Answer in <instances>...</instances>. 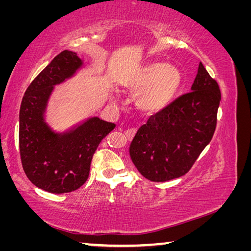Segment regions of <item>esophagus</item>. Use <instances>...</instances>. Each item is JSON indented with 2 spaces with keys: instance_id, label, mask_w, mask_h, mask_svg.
Wrapping results in <instances>:
<instances>
[{
  "instance_id": "1",
  "label": "esophagus",
  "mask_w": 251,
  "mask_h": 251,
  "mask_svg": "<svg viewBox=\"0 0 251 251\" xmlns=\"http://www.w3.org/2000/svg\"><path fill=\"white\" fill-rule=\"evenodd\" d=\"M135 134H136V129H135V128L127 129V130L125 131V135H126V137L128 138V139H129V138H133Z\"/></svg>"
}]
</instances>
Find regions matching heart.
I'll return each instance as SVG.
<instances>
[{"instance_id": "b5f03b06", "label": "heart", "mask_w": 251, "mask_h": 251, "mask_svg": "<svg viewBox=\"0 0 251 251\" xmlns=\"http://www.w3.org/2000/svg\"><path fill=\"white\" fill-rule=\"evenodd\" d=\"M180 84V72L175 66L156 63L142 69L126 86L141 92L137 97L139 108L146 113H155L171 104Z\"/></svg>"}]
</instances>
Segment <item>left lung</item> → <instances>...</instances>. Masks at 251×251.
<instances>
[{"label": "left lung", "instance_id": "left-lung-1", "mask_svg": "<svg viewBox=\"0 0 251 251\" xmlns=\"http://www.w3.org/2000/svg\"><path fill=\"white\" fill-rule=\"evenodd\" d=\"M222 94L199 63L192 92L150 117L130 143L136 168L151 181L184 176L214 136Z\"/></svg>", "mask_w": 251, "mask_h": 251}]
</instances>
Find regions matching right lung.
<instances>
[{
	"mask_svg": "<svg viewBox=\"0 0 251 251\" xmlns=\"http://www.w3.org/2000/svg\"><path fill=\"white\" fill-rule=\"evenodd\" d=\"M83 61L63 50L29 84L20 108V155L32 184L45 192L64 194L79 188L90 175L93 155L115 124L90 117L64 133L45 122V112L55 85L74 76Z\"/></svg>",
	"mask_w": 251,
	"mask_h": 251,
	"instance_id": "obj_1",
	"label": "right lung"
}]
</instances>
